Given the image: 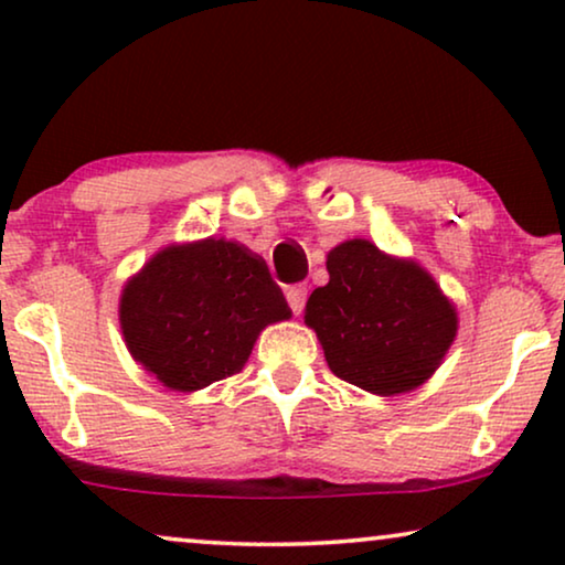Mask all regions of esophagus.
Masks as SVG:
<instances>
[{
	"label": "esophagus",
	"mask_w": 565,
	"mask_h": 565,
	"mask_svg": "<svg viewBox=\"0 0 565 565\" xmlns=\"http://www.w3.org/2000/svg\"><path fill=\"white\" fill-rule=\"evenodd\" d=\"M285 298H288V306H290V311L298 316L300 311H303V306H306V298H308V290H306V285H290V288L285 290Z\"/></svg>",
	"instance_id": "obj_1"
}]
</instances>
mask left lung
<instances>
[{
	"instance_id": "8db88e82",
	"label": "left lung",
	"mask_w": 565,
	"mask_h": 565,
	"mask_svg": "<svg viewBox=\"0 0 565 565\" xmlns=\"http://www.w3.org/2000/svg\"><path fill=\"white\" fill-rule=\"evenodd\" d=\"M329 282L306 303L331 373L377 396L419 388L458 334V313L427 269L365 238L334 246Z\"/></svg>"
}]
</instances>
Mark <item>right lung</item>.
I'll list each match as a JSON object with an SVG mask.
<instances>
[{
    "mask_svg": "<svg viewBox=\"0 0 565 565\" xmlns=\"http://www.w3.org/2000/svg\"><path fill=\"white\" fill-rule=\"evenodd\" d=\"M285 319L290 308L265 259L226 238L167 246L120 296L128 352L182 393L242 373L259 331Z\"/></svg>",
    "mask_w": 565,
    "mask_h": 565,
    "instance_id": "1",
    "label": "right lung"
}]
</instances>
